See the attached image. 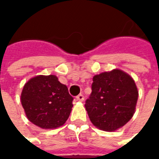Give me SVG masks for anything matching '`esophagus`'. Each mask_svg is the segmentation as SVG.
Returning <instances> with one entry per match:
<instances>
[{"label": "esophagus", "instance_id": "1", "mask_svg": "<svg viewBox=\"0 0 159 159\" xmlns=\"http://www.w3.org/2000/svg\"><path fill=\"white\" fill-rule=\"evenodd\" d=\"M76 98L79 102H83V100H84V95L82 94H80V95L77 96Z\"/></svg>", "mask_w": 159, "mask_h": 159}]
</instances>
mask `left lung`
<instances>
[{"instance_id": "left-lung-1", "label": "left lung", "mask_w": 159, "mask_h": 159, "mask_svg": "<svg viewBox=\"0 0 159 159\" xmlns=\"http://www.w3.org/2000/svg\"><path fill=\"white\" fill-rule=\"evenodd\" d=\"M137 99L138 90L133 78L114 69L93 77L92 93L85 107L93 125L103 131L113 132L132 119Z\"/></svg>"}]
</instances>
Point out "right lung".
Masks as SVG:
<instances>
[{
	"label": "right lung",
	"instance_id": "add662e5",
	"mask_svg": "<svg viewBox=\"0 0 159 159\" xmlns=\"http://www.w3.org/2000/svg\"><path fill=\"white\" fill-rule=\"evenodd\" d=\"M73 97L55 75H38L25 84L21 103L27 119L42 129L63 125L72 108Z\"/></svg>",
	"mask_w": 159,
	"mask_h": 159
}]
</instances>
